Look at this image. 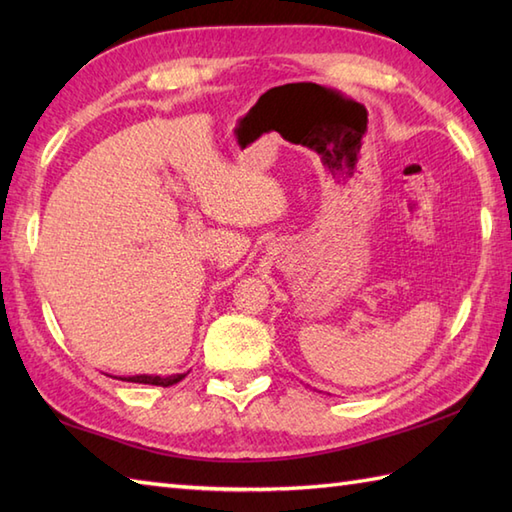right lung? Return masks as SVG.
<instances>
[{
    "label": "right lung",
    "instance_id": "right-lung-1",
    "mask_svg": "<svg viewBox=\"0 0 512 512\" xmlns=\"http://www.w3.org/2000/svg\"><path fill=\"white\" fill-rule=\"evenodd\" d=\"M187 374H173V376H149V374H138V376H127L123 380L127 383H143V385H158V387H171L180 383V380Z\"/></svg>",
    "mask_w": 512,
    "mask_h": 512
}]
</instances>
